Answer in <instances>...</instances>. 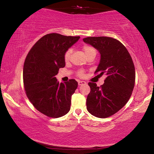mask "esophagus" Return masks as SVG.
Listing matches in <instances>:
<instances>
[{"label": "esophagus", "instance_id": "esophagus-1", "mask_svg": "<svg viewBox=\"0 0 154 154\" xmlns=\"http://www.w3.org/2000/svg\"><path fill=\"white\" fill-rule=\"evenodd\" d=\"M78 84H79V85H83L86 84V82H83V81H79V82H78Z\"/></svg>", "mask_w": 154, "mask_h": 154}]
</instances>
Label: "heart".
Returning a JSON list of instances; mask_svg holds the SVG:
<instances>
[{"label": "heart", "mask_w": 154, "mask_h": 154, "mask_svg": "<svg viewBox=\"0 0 154 154\" xmlns=\"http://www.w3.org/2000/svg\"><path fill=\"white\" fill-rule=\"evenodd\" d=\"M82 49H83V53H84L85 56H86V58L88 56H91V55H96V49L90 45H83L82 47ZM71 52H72L71 49H68V50L66 52H65L64 56L65 61H69V60L70 56H71ZM79 75L80 77L84 76V72H83V71H80L79 72Z\"/></svg>", "instance_id": "heart-1"}]
</instances>
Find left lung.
<instances>
[{"label":"left lung","mask_w":154,"mask_h":154,"mask_svg":"<svg viewBox=\"0 0 154 154\" xmlns=\"http://www.w3.org/2000/svg\"><path fill=\"white\" fill-rule=\"evenodd\" d=\"M83 41L99 51L100 60L95 72L106 76L100 87L88 83L90 92L86 100L87 109L97 118H108L120 110L131 96L135 82L133 61L125 46L115 38L92 36Z\"/></svg>","instance_id":"8db88e82"}]
</instances>
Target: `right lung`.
Here are the masks:
<instances>
[{"mask_svg": "<svg viewBox=\"0 0 154 154\" xmlns=\"http://www.w3.org/2000/svg\"><path fill=\"white\" fill-rule=\"evenodd\" d=\"M79 38L48 34L33 45L25 60L23 79L26 95L38 111L50 118L63 116L71 109L78 83L75 79L59 83L55 76L65 66V52Z\"/></svg>", "mask_w": 154, "mask_h": 154, "instance_id": "1", "label": "right lung"}]
</instances>
